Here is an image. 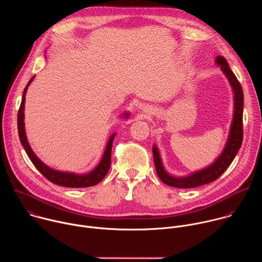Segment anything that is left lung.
Returning a JSON list of instances; mask_svg holds the SVG:
<instances>
[{
  "instance_id": "left-lung-1",
  "label": "left lung",
  "mask_w": 262,
  "mask_h": 262,
  "mask_svg": "<svg viewBox=\"0 0 262 262\" xmlns=\"http://www.w3.org/2000/svg\"><path fill=\"white\" fill-rule=\"evenodd\" d=\"M215 64L221 67V70L225 74L231 88L233 91V99H234V111L233 118L230 126L229 137L227 139L226 145L224 147L222 154L214 160V162L207 166L206 168L195 171L186 176H173L169 174L162 162V158L159 151L158 146L155 144L152 147L154 160L157 169V173L160 179L167 185L173 186V188L179 189H190L196 188L209 182L216 180L225 170L230 166L232 161L234 160L236 154L238 152L239 148L243 143V111H244V93L239 82L237 81L234 73L229 67L226 59L217 56L215 58Z\"/></svg>"
}]
</instances>
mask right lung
I'll list each match as a JSON object with an SVG mask.
<instances>
[{
  "instance_id": "obj_1",
  "label": "right lung",
  "mask_w": 262,
  "mask_h": 262,
  "mask_svg": "<svg viewBox=\"0 0 262 262\" xmlns=\"http://www.w3.org/2000/svg\"><path fill=\"white\" fill-rule=\"evenodd\" d=\"M35 76L29 81L27 84L23 98H21V103L18 110V115H17V129H18V136L20 143L26 150L27 155L29 156L30 160L34 164V166L38 169V171L46 177L48 178L51 182L66 186V188H88V186H92L100 182L104 176L106 175L110 167H111V152H112V144H113V140L116 136V134H113L105 146L104 152L102 155V158L98 165L90 172L86 174H77V173H72V172H64V171H58L55 170L49 166H47L41 160L37 158V156L34 154L32 150V148L28 142L27 136H26V130H25V101H26V93L28 90V87L34 80ZM123 118H128L129 113L128 112H125L121 115Z\"/></svg>"
}]
</instances>
